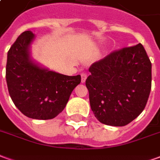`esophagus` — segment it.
Instances as JSON below:
<instances>
[{"label":"esophagus","instance_id":"34e87169","mask_svg":"<svg viewBox=\"0 0 160 160\" xmlns=\"http://www.w3.org/2000/svg\"><path fill=\"white\" fill-rule=\"evenodd\" d=\"M81 81L82 82H85L86 81V80H87V73H82L81 74Z\"/></svg>","mask_w":160,"mask_h":160}]
</instances>
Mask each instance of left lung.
<instances>
[{
	"instance_id": "8db88e82",
	"label": "left lung",
	"mask_w": 160,
	"mask_h": 160,
	"mask_svg": "<svg viewBox=\"0 0 160 160\" xmlns=\"http://www.w3.org/2000/svg\"><path fill=\"white\" fill-rule=\"evenodd\" d=\"M86 86L95 118L125 126L144 110L152 87V63L141 43L116 50L89 68Z\"/></svg>"
}]
</instances>
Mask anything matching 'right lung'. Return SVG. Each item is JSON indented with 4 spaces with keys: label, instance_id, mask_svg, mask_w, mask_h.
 I'll list each match as a JSON object with an SVG mask.
<instances>
[{
    "label": "right lung",
    "instance_id": "obj_1",
    "mask_svg": "<svg viewBox=\"0 0 160 160\" xmlns=\"http://www.w3.org/2000/svg\"><path fill=\"white\" fill-rule=\"evenodd\" d=\"M35 35L21 33L8 52L6 80L13 104L27 118L48 120L64 110L80 75L68 76L40 67L31 58Z\"/></svg>",
    "mask_w": 160,
    "mask_h": 160
}]
</instances>
